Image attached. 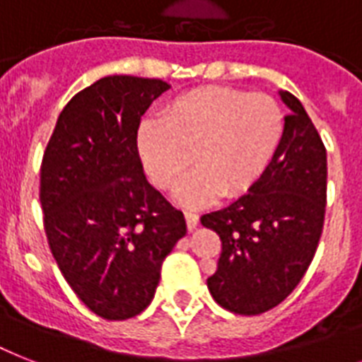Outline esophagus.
Instances as JSON below:
<instances>
[{
	"label": "esophagus",
	"instance_id": "34e87169",
	"mask_svg": "<svg viewBox=\"0 0 362 362\" xmlns=\"http://www.w3.org/2000/svg\"><path fill=\"white\" fill-rule=\"evenodd\" d=\"M184 216H186L187 229H189V231H193V229H195L199 223V216L195 214V212H184Z\"/></svg>",
	"mask_w": 362,
	"mask_h": 362
}]
</instances>
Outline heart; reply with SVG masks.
<instances>
[{"instance_id":"heart-1","label":"heart","mask_w":362,"mask_h":362,"mask_svg":"<svg viewBox=\"0 0 362 362\" xmlns=\"http://www.w3.org/2000/svg\"><path fill=\"white\" fill-rule=\"evenodd\" d=\"M286 116L274 98L226 86H201L176 95L136 135L139 156L159 189H178V201L201 206L214 197L237 199L272 163L284 139Z\"/></svg>"}]
</instances>
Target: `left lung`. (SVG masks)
Segmentation results:
<instances>
[{
	"label": "left lung",
	"instance_id": "left-lung-1",
	"mask_svg": "<svg viewBox=\"0 0 362 362\" xmlns=\"http://www.w3.org/2000/svg\"><path fill=\"white\" fill-rule=\"evenodd\" d=\"M284 139L261 180L229 206L201 216L220 235L218 269L209 280L221 308L257 315L289 297L320 244L327 204V150L293 93Z\"/></svg>",
	"mask_w": 362,
	"mask_h": 362
}]
</instances>
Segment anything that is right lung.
<instances>
[{"mask_svg":"<svg viewBox=\"0 0 362 362\" xmlns=\"http://www.w3.org/2000/svg\"><path fill=\"white\" fill-rule=\"evenodd\" d=\"M169 88L99 78L65 105L42 153L48 246L76 297L103 320H129L152 303L161 264L186 235L184 214L148 184L136 148L141 116Z\"/></svg>","mask_w":362,"mask_h":362,"instance_id":"add662e5","label":"right lung"}]
</instances>
